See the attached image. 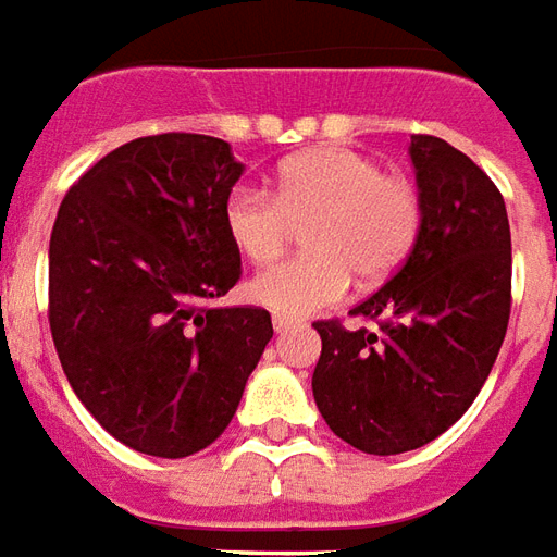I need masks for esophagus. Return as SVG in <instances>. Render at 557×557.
I'll use <instances>...</instances> for the list:
<instances>
[{
  "instance_id": "34e87169",
  "label": "esophagus",
  "mask_w": 557,
  "mask_h": 557,
  "mask_svg": "<svg viewBox=\"0 0 557 557\" xmlns=\"http://www.w3.org/2000/svg\"><path fill=\"white\" fill-rule=\"evenodd\" d=\"M271 324H274V331L283 333V331H289V327H295L298 321L289 319V315H274V319H271Z\"/></svg>"
}]
</instances>
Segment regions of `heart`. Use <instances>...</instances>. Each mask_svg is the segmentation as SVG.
I'll return each mask as SVG.
<instances>
[{
    "instance_id": "heart-1",
    "label": "heart",
    "mask_w": 557,
    "mask_h": 557,
    "mask_svg": "<svg viewBox=\"0 0 557 557\" xmlns=\"http://www.w3.org/2000/svg\"><path fill=\"white\" fill-rule=\"evenodd\" d=\"M310 253L250 280L247 295L280 315H310L339 304L354 274L366 283L401 268L422 230V200L405 176L351 147H315L280 164L274 195L238 185L224 200V230L250 265L283 253L292 224Z\"/></svg>"
}]
</instances>
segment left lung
I'll return each instance as SVG.
<instances>
[{
	"label": "left lung",
	"mask_w": 557,
	"mask_h": 557,
	"mask_svg": "<svg viewBox=\"0 0 557 557\" xmlns=\"http://www.w3.org/2000/svg\"><path fill=\"white\" fill-rule=\"evenodd\" d=\"M410 162L419 238L405 265L351 310L377 331L315 321V405L339 440L381 457L422 448L467 413L510 315V226L493 180L434 135L410 138Z\"/></svg>",
	"instance_id": "obj_1"
}]
</instances>
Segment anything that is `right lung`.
Here are the masks:
<instances>
[{
    "mask_svg": "<svg viewBox=\"0 0 557 557\" xmlns=\"http://www.w3.org/2000/svg\"><path fill=\"white\" fill-rule=\"evenodd\" d=\"M242 174L221 138L168 132L102 156L61 200L52 342L88 413L141 455L212 446L274 336L259 307H206L242 274L224 230Z\"/></svg>",
    "mask_w": 557,
    "mask_h": 557,
    "instance_id": "1",
    "label": "right lung"
}]
</instances>
